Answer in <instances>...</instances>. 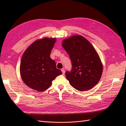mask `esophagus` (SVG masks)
I'll list each match as a JSON object with an SVG mask.
<instances>
[{
    "instance_id": "obj_1",
    "label": "esophagus",
    "mask_w": 126,
    "mask_h": 126,
    "mask_svg": "<svg viewBox=\"0 0 126 126\" xmlns=\"http://www.w3.org/2000/svg\"><path fill=\"white\" fill-rule=\"evenodd\" d=\"M61 71H62V74H63V75H64V73H65V70H64V69H61Z\"/></svg>"
}]
</instances>
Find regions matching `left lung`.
Wrapping results in <instances>:
<instances>
[{
	"instance_id": "obj_1",
	"label": "left lung",
	"mask_w": 126,
	"mask_h": 126,
	"mask_svg": "<svg viewBox=\"0 0 126 126\" xmlns=\"http://www.w3.org/2000/svg\"><path fill=\"white\" fill-rule=\"evenodd\" d=\"M62 46L72 63L71 71L65 73L70 85L81 92L92 89L100 81L103 71L102 63L95 48L79 35L64 39Z\"/></svg>"
}]
</instances>
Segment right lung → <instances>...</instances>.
<instances>
[{
    "instance_id": "add662e5",
    "label": "right lung",
    "mask_w": 126,
    "mask_h": 126,
    "mask_svg": "<svg viewBox=\"0 0 126 126\" xmlns=\"http://www.w3.org/2000/svg\"><path fill=\"white\" fill-rule=\"evenodd\" d=\"M56 41L55 38L48 37L37 39L24 52L20 65V76L31 89L40 92L44 91L51 86L56 77L62 74L50 58Z\"/></svg>"
}]
</instances>
